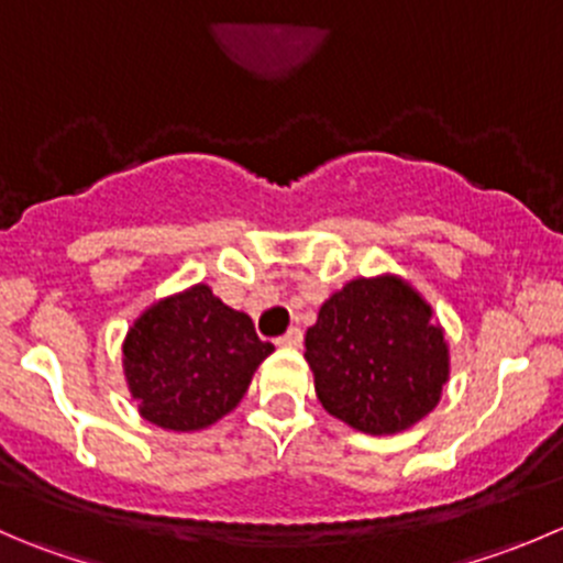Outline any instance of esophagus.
<instances>
[{
  "mask_svg": "<svg viewBox=\"0 0 563 563\" xmlns=\"http://www.w3.org/2000/svg\"><path fill=\"white\" fill-rule=\"evenodd\" d=\"M277 346H286V349H299L302 346V330L299 327H291L286 335L277 338Z\"/></svg>",
  "mask_w": 563,
  "mask_h": 563,
  "instance_id": "1",
  "label": "esophagus"
}]
</instances>
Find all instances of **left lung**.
Instances as JSON below:
<instances>
[{
    "mask_svg": "<svg viewBox=\"0 0 563 563\" xmlns=\"http://www.w3.org/2000/svg\"><path fill=\"white\" fill-rule=\"evenodd\" d=\"M305 360L321 407L365 434L415 427L451 376L445 330L404 277H354L330 294L305 332Z\"/></svg>",
    "mask_w": 563,
    "mask_h": 563,
    "instance_id": "1",
    "label": "left lung"
}]
</instances>
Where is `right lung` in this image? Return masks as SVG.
Segmentation results:
<instances>
[{
    "label": "right lung",
    "mask_w": 563,
    "mask_h": 563,
    "mask_svg": "<svg viewBox=\"0 0 563 563\" xmlns=\"http://www.w3.org/2000/svg\"><path fill=\"white\" fill-rule=\"evenodd\" d=\"M272 352L247 313L195 283L136 316L123 338V376L148 423L200 432L236 409Z\"/></svg>",
    "instance_id": "1"
}]
</instances>
